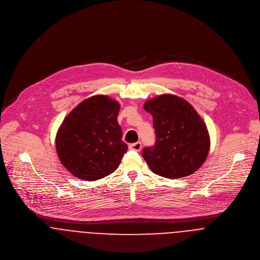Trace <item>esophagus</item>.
Instances as JSON below:
<instances>
[{
    "label": "esophagus",
    "mask_w": 260,
    "mask_h": 260,
    "mask_svg": "<svg viewBox=\"0 0 260 260\" xmlns=\"http://www.w3.org/2000/svg\"><path fill=\"white\" fill-rule=\"evenodd\" d=\"M129 149L140 151L142 149V144L141 143H135V144H129Z\"/></svg>",
    "instance_id": "1"
}]
</instances>
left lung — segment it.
Listing matches in <instances>:
<instances>
[{
	"mask_svg": "<svg viewBox=\"0 0 260 260\" xmlns=\"http://www.w3.org/2000/svg\"><path fill=\"white\" fill-rule=\"evenodd\" d=\"M153 118L155 144L144 147L149 169L168 178L196 173L206 159L210 139L206 124L185 100L165 93L144 103Z\"/></svg>",
	"mask_w": 260,
	"mask_h": 260,
	"instance_id": "left-lung-1",
	"label": "left lung"
}]
</instances>
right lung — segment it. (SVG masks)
<instances>
[{
	"mask_svg": "<svg viewBox=\"0 0 260 260\" xmlns=\"http://www.w3.org/2000/svg\"><path fill=\"white\" fill-rule=\"evenodd\" d=\"M118 103L99 94L78 105L61 122L56 148L62 166L78 178L96 180L118 168L127 144L117 122Z\"/></svg>",
	"mask_w": 260,
	"mask_h": 260,
	"instance_id": "right-lung-1",
	"label": "right lung"
}]
</instances>
